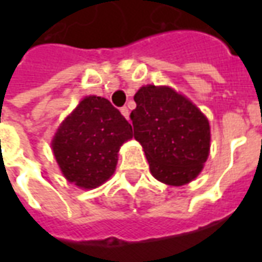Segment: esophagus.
<instances>
[{
    "mask_svg": "<svg viewBox=\"0 0 262 262\" xmlns=\"http://www.w3.org/2000/svg\"><path fill=\"white\" fill-rule=\"evenodd\" d=\"M120 112H122V115L125 116L126 119H129V109L126 108V106H123V108H120Z\"/></svg>",
    "mask_w": 262,
    "mask_h": 262,
    "instance_id": "34e87169",
    "label": "esophagus"
}]
</instances>
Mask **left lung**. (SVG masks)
Returning <instances> with one entry per match:
<instances>
[{"instance_id": "8db88e82", "label": "left lung", "mask_w": 262, "mask_h": 262, "mask_svg": "<svg viewBox=\"0 0 262 262\" xmlns=\"http://www.w3.org/2000/svg\"><path fill=\"white\" fill-rule=\"evenodd\" d=\"M135 102V139L143 146L154 178L174 187L192 181L209 156L206 116L168 86H142Z\"/></svg>"}]
</instances>
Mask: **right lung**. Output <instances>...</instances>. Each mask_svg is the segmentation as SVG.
<instances>
[{
	"mask_svg": "<svg viewBox=\"0 0 262 262\" xmlns=\"http://www.w3.org/2000/svg\"><path fill=\"white\" fill-rule=\"evenodd\" d=\"M133 137L132 125L108 99L84 98L52 142L54 157L69 182L97 188L109 180L119 147Z\"/></svg>",
	"mask_w": 262,
	"mask_h": 262,
	"instance_id": "right-lung-1",
	"label": "right lung"
}]
</instances>
